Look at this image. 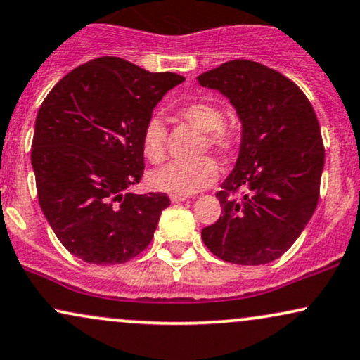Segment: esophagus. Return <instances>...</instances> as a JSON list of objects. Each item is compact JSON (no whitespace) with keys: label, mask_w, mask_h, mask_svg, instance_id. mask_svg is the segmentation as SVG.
Segmentation results:
<instances>
[{"label":"esophagus","mask_w":360,"mask_h":360,"mask_svg":"<svg viewBox=\"0 0 360 360\" xmlns=\"http://www.w3.org/2000/svg\"><path fill=\"white\" fill-rule=\"evenodd\" d=\"M189 196H183V194H171V201L172 202H181V201H186Z\"/></svg>","instance_id":"1"}]
</instances>
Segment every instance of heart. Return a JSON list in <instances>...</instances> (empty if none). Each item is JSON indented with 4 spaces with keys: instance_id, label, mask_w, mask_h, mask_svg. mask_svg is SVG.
<instances>
[{
    "instance_id": "b5f03b06",
    "label": "heart",
    "mask_w": 360,
    "mask_h": 360,
    "mask_svg": "<svg viewBox=\"0 0 360 360\" xmlns=\"http://www.w3.org/2000/svg\"><path fill=\"white\" fill-rule=\"evenodd\" d=\"M177 115L199 132H205L206 144L219 154H233L240 146V129L235 124L223 122V110L214 103L205 101L184 103ZM166 139L164 120L161 117H150L142 134V149L150 162H161L166 158ZM218 172V164L211 158L193 162H171L150 174V184L158 191L188 196L210 186Z\"/></svg>"
}]
</instances>
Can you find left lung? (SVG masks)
Returning a JSON list of instances; mask_svg holds the SVG:
<instances>
[{"mask_svg": "<svg viewBox=\"0 0 360 360\" xmlns=\"http://www.w3.org/2000/svg\"><path fill=\"white\" fill-rule=\"evenodd\" d=\"M198 82L223 94L241 122L236 164L216 193L221 216L202 228V241L228 263L265 265L295 243L317 207L326 161L317 115L292 80L250 60ZM240 187L242 198H233Z\"/></svg>", "mask_w": 360, "mask_h": 360, "instance_id": "1", "label": "left lung"}]
</instances>
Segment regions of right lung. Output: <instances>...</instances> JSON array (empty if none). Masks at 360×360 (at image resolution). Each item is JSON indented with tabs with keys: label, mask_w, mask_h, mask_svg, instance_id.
Instances as JSON below:
<instances>
[{
	"label": "right lung",
	"mask_w": 360,
	"mask_h": 360,
	"mask_svg": "<svg viewBox=\"0 0 360 360\" xmlns=\"http://www.w3.org/2000/svg\"><path fill=\"white\" fill-rule=\"evenodd\" d=\"M184 77L119 56L90 60L56 84L38 110L32 166L46 221L73 257L117 265L153 240L167 194L131 191L144 172L142 134Z\"/></svg>",
	"instance_id": "right-lung-1"
}]
</instances>
